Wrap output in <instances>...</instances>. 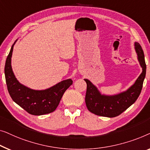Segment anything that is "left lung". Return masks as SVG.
<instances>
[{
	"label": "left lung",
	"mask_w": 150,
	"mask_h": 150,
	"mask_svg": "<svg viewBox=\"0 0 150 150\" xmlns=\"http://www.w3.org/2000/svg\"><path fill=\"white\" fill-rule=\"evenodd\" d=\"M134 45L142 72L133 85L125 91L113 95L103 94L90 80L84 79L87 83L85 101L86 107L90 112L103 117H116L131 106L138 98L146 74V64L144 53L140 44L134 42Z\"/></svg>",
	"instance_id": "8db88e82"
}]
</instances>
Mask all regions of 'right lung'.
Listing matches in <instances>:
<instances>
[{"label":"right lung","mask_w":150,"mask_h":150,"mask_svg":"<svg viewBox=\"0 0 150 150\" xmlns=\"http://www.w3.org/2000/svg\"><path fill=\"white\" fill-rule=\"evenodd\" d=\"M14 42L5 62V75L7 89L11 98L27 112L41 115L56 110L64 92L73 84L71 79L59 82L45 90H33L20 83L15 76L11 67V57Z\"/></svg>","instance_id":"add662e5"}]
</instances>
